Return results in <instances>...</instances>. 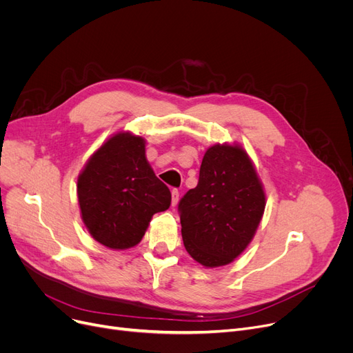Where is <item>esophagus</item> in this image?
<instances>
[{
    "mask_svg": "<svg viewBox=\"0 0 353 353\" xmlns=\"http://www.w3.org/2000/svg\"><path fill=\"white\" fill-rule=\"evenodd\" d=\"M177 203H179V190H177V189H173V190H172V206H173V208L177 206Z\"/></svg>",
    "mask_w": 353,
    "mask_h": 353,
    "instance_id": "obj_1",
    "label": "esophagus"
}]
</instances>
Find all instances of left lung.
Listing matches in <instances>:
<instances>
[{"mask_svg": "<svg viewBox=\"0 0 353 353\" xmlns=\"http://www.w3.org/2000/svg\"><path fill=\"white\" fill-rule=\"evenodd\" d=\"M266 208L256 167L239 143L210 145L199 183L179 203L184 248L203 268L230 265L253 240Z\"/></svg>", "mask_w": 353, "mask_h": 353, "instance_id": "obj_1", "label": "left lung"}]
</instances>
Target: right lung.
<instances>
[{"instance_id": "right-lung-1", "label": "right lung", "mask_w": 353, "mask_h": 353, "mask_svg": "<svg viewBox=\"0 0 353 353\" xmlns=\"http://www.w3.org/2000/svg\"><path fill=\"white\" fill-rule=\"evenodd\" d=\"M83 223L100 245L134 248L152 217L170 208L172 194L145 157V140L132 132L111 134L77 177Z\"/></svg>"}]
</instances>
